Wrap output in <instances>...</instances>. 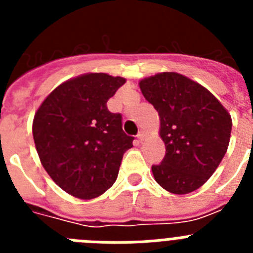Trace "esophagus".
I'll return each instance as SVG.
<instances>
[{"instance_id": "obj_1", "label": "esophagus", "mask_w": 253, "mask_h": 253, "mask_svg": "<svg viewBox=\"0 0 253 253\" xmlns=\"http://www.w3.org/2000/svg\"><path fill=\"white\" fill-rule=\"evenodd\" d=\"M146 137H147V134L144 133V131H139V133H138V135H137V138H138V140H139V142H143V140L146 139Z\"/></svg>"}]
</instances>
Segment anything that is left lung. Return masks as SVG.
Wrapping results in <instances>:
<instances>
[{
	"label": "left lung",
	"instance_id": "left-lung-1",
	"mask_svg": "<svg viewBox=\"0 0 253 253\" xmlns=\"http://www.w3.org/2000/svg\"><path fill=\"white\" fill-rule=\"evenodd\" d=\"M143 96L158 111L166 154L152 172L160 186L184 195L204 185L227 152L232 119L213 93L175 72L139 82Z\"/></svg>",
	"mask_w": 253,
	"mask_h": 253
}]
</instances>
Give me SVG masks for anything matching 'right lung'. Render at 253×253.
Returning <instances> with one entry per match:
<instances>
[{"label": "right lung", "instance_id": "1", "mask_svg": "<svg viewBox=\"0 0 253 253\" xmlns=\"http://www.w3.org/2000/svg\"><path fill=\"white\" fill-rule=\"evenodd\" d=\"M124 84L106 73L80 76L59 84L35 114L33 137L42 165L76 198L93 199L110 189L123 156L133 147L122 114L106 105Z\"/></svg>", "mask_w": 253, "mask_h": 253}]
</instances>
